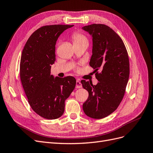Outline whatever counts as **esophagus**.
<instances>
[{
  "mask_svg": "<svg viewBox=\"0 0 153 153\" xmlns=\"http://www.w3.org/2000/svg\"><path fill=\"white\" fill-rule=\"evenodd\" d=\"M82 87V84L79 81H76V88H81Z\"/></svg>",
  "mask_w": 153,
  "mask_h": 153,
  "instance_id": "obj_1",
  "label": "esophagus"
}]
</instances>
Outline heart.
<instances>
[{"label": "heart", "mask_w": 153, "mask_h": 153, "mask_svg": "<svg viewBox=\"0 0 153 153\" xmlns=\"http://www.w3.org/2000/svg\"><path fill=\"white\" fill-rule=\"evenodd\" d=\"M72 38L74 40V43H88V40L87 38L83 35L80 33L76 32L73 34Z\"/></svg>", "instance_id": "b5f03b06"}]
</instances>
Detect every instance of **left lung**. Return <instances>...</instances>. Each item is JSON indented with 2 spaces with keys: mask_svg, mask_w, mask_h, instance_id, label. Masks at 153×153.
Returning a JSON list of instances; mask_svg holds the SVG:
<instances>
[{
  "mask_svg": "<svg viewBox=\"0 0 153 153\" xmlns=\"http://www.w3.org/2000/svg\"><path fill=\"white\" fill-rule=\"evenodd\" d=\"M82 29L92 37V55L89 65L99 81L97 85L81 81L89 97L82 108L88 117L100 119L112 114L120 105L125 94L129 77V60L122 39L108 26L93 24Z\"/></svg>",
  "mask_w": 153,
  "mask_h": 153,
  "instance_id": "1",
  "label": "left lung"
}]
</instances>
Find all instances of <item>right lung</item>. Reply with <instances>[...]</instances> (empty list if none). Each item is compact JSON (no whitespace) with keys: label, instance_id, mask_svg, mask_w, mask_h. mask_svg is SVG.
Listing matches in <instances>:
<instances>
[{"label":"right lung","instance_id":"right-lung-1","mask_svg":"<svg viewBox=\"0 0 153 153\" xmlns=\"http://www.w3.org/2000/svg\"><path fill=\"white\" fill-rule=\"evenodd\" d=\"M73 25L44 26L26 42L20 62L22 87L31 108L38 115L53 120L63 115L65 101L74 89L76 80L51 75L55 61V45L61 34Z\"/></svg>","mask_w":153,"mask_h":153}]
</instances>
